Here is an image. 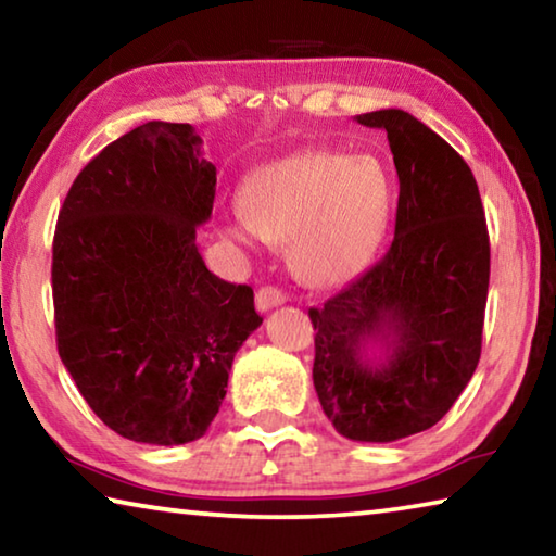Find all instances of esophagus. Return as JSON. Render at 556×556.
<instances>
[{
    "instance_id": "34e87169",
    "label": "esophagus",
    "mask_w": 556,
    "mask_h": 556,
    "mask_svg": "<svg viewBox=\"0 0 556 556\" xmlns=\"http://www.w3.org/2000/svg\"><path fill=\"white\" fill-rule=\"evenodd\" d=\"M255 301H257V308H260V312H269V308H275V306H281V304H285V301H287V294H285V291H281V289L267 285V287H260V289H257Z\"/></svg>"
}]
</instances>
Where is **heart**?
<instances>
[{
    "label": "heart",
    "mask_w": 556,
    "mask_h": 556,
    "mask_svg": "<svg viewBox=\"0 0 556 556\" xmlns=\"http://www.w3.org/2000/svg\"><path fill=\"white\" fill-rule=\"evenodd\" d=\"M392 203V178L375 156L304 149L244 178V218L223 232L242 244L287 242L299 279L336 287L370 265L388 235Z\"/></svg>",
    "instance_id": "1"
}]
</instances>
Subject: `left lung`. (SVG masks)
Segmentation results:
<instances>
[{
  "label": "left lung",
  "mask_w": 556,
  "mask_h": 556,
  "mask_svg": "<svg viewBox=\"0 0 556 556\" xmlns=\"http://www.w3.org/2000/svg\"><path fill=\"white\" fill-rule=\"evenodd\" d=\"M388 131L400 178L394 240L384 257L321 308L314 388L338 434L388 444L444 417L481 357L491 242L468 164L404 110L355 117ZM380 342L375 364L367 345Z\"/></svg>",
  "instance_id": "left-lung-1"
}]
</instances>
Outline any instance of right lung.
Returning <instances> with one entry per match:
<instances>
[{
    "label": "right lung",
    "mask_w": 556,
    "mask_h": 556,
    "mask_svg": "<svg viewBox=\"0 0 556 556\" xmlns=\"http://www.w3.org/2000/svg\"><path fill=\"white\" fill-rule=\"evenodd\" d=\"M191 125L147 122L75 178L53 235L59 355L90 409L139 444L205 434L262 324L248 285L205 267L215 166Z\"/></svg>",
    "instance_id": "1"
}]
</instances>
